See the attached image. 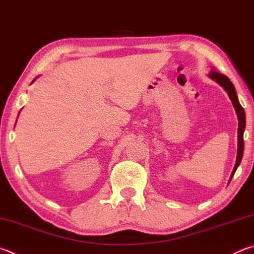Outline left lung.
I'll use <instances>...</instances> for the list:
<instances>
[{
  "label": "left lung",
  "mask_w": 254,
  "mask_h": 254,
  "mask_svg": "<svg viewBox=\"0 0 254 254\" xmlns=\"http://www.w3.org/2000/svg\"><path fill=\"white\" fill-rule=\"evenodd\" d=\"M209 76L211 77L212 80L215 81L216 83L223 87L227 92L230 100L232 101V104L234 109H236V112L238 114V120H239V128H238V155H237V162L236 165H234V169L231 174V178H230V181H231L232 177L236 173L238 167L240 165V162L242 160V155H243V150H244V141H243V132L244 128H246V113H244V110L240 104L239 100H238V95L236 89L232 84V82L230 81V79L228 76H225L222 73H219L218 71L215 70H211V72L209 73Z\"/></svg>",
  "instance_id": "8db88e82"
}]
</instances>
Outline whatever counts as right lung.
I'll use <instances>...</instances> for the list:
<instances>
[{
  "label": "right lung",
  "instance_id": "add662e5",
  "mask_svg": "<svg viewBox=\"0 0 254 254\" xmlns=\"http://www.w3.org/2000/svg\"><path fill=\"white\" fill-rule=\"evenodd\" d=\"M33 82H34V80H33Z\"/></svg>",
  "mask_w": 254,
  "mask_h": 254
}]
</instances>
